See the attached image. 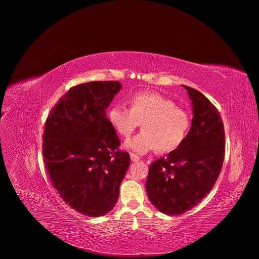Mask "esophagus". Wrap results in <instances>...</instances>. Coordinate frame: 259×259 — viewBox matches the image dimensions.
<instances>
[{
  "mask_svg": "<svg viewBox=\"0 0 259 259\" xmlns=\"http://www.w3.org/2000/svg\"><path fill=\"white\" fill-rule=\"evenodd\" d=\"M130 159H131L132 162H138L140 160L139 157L137 155H135V154H130Z\"/></svg>",
  "mask_w": 259,
  "mask_h": 259,
  "instance_id": "esophagus-1",
  "label": "esophagus"
}]
</instances>
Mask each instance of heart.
Segmentation results:
<instances>
[{
  "label": "heart",
  "mask_w": 259,
  "mask_h": 259,
  "mask_svg": "<svg viewBox=\"0 0 259 259\" xmlns=\"http://www.w3.org/2000/svg\"><path fill=\"white\" fill-rule=\"evenodd\" d=\"M130 108L114 105L108 120L117 132L127 138L141 123L142 131L125 142V147L144 155L157 149L172 152L186 139L191 127V116L186 109L159 93L139 92L130 98Z\"/></svg>",
  "instance_id": "1"
}]
</instances>
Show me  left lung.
Here are the masks:
<instances>
[{
    "instance_id": "left-lung-1",
    "label": "left lung",
    "mask_w": 259,
    "mask_h": 259,
    "mask_svg": "<svg viewBox=\"0 0 259 259\" xmlns=\"http://www.w3.org/2000/svg\"><path fill=\"white\" fill-rule=\"evenodd\" d=\"M182 86L193 104L191 130L176 150L152 163L145 183L152 204L168 215L199 204L212 190L225 159L224 122L217 108L198 90Z\"/></svg>"
}]
</instances>
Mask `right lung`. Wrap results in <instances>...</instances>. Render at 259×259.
Here are the masks:
<instances>
[{"label":"right lung","instance_id":"right-lung-1","mask_svg":"<svg viewBox=\"0 0 259 259\" xmlns=\"http://www.w3.org/2000/svg\"><path fill=\"white\" fill-rule=\"evenodd\" d=\"M118 81L72 87L50 112L43 135V156L50 180L72 209L103 216L119 198L130 156L106 118V108L121 90Z\"/></svg>","mask_w":259,"mask_h":259}]
</instances>
